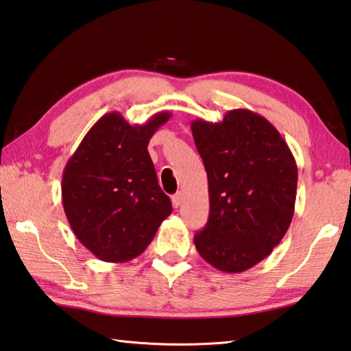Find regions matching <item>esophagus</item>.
<instances>
[{
	"label": "esophagus",
	"mask_w": 351,
	"mask_h": 351,
	"mask_svg": "<svg viewBox=\"0 0 351 351\" xmlns=\"http://www.w3.org/2000/svg\"><path fill=\"white\" fill-rule=\"evenodd\" d=\"M181 202H182V195L181 193H176V195L171 196V204H173L175 208L180 207Z\"/></svg>",
	"instance_id": "34e87169"
}]
</instances>
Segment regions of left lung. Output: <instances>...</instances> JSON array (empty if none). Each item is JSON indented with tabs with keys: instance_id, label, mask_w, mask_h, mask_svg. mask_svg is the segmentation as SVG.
<instances>
[{
	"instance_id": "8db88e82",
	"label": "left lung",
	"mask_w": 351,
	"mask_h": 351,
	"mask_svg": "<svg viewBox=\"0 0 351 351\" xmlns=\"http://www.w3.org/2000/svg\"><path fill=\"white\" fill-rule=\"evenodd\" d=\"M196 149L208 178L210 213L195 234L202 259L241 273L273 252L295 213L298 167L271 123L234 109L221 123L192 121Z\"/></svg>"
}]
</instances>
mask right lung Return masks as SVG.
<instances>
[{
    "mask_svg": "<svg viewBox=\"0 0 351 351\" xmlns=\"http://www.w3.org/2000/svg\"><path fill=\"white\" fill-rule=\"evenodd\" d=\"M170 118L154 114L130 125L118 112L99 118L62 171V207L75 237L106 263L141 254L171 213L147 152L150 138Z\"/></svg>",
    "mask_w": 351,
    "mask_h": 351,
    "instance_id": "obj_1",
    "label": "right lung"
}]
</instances>
